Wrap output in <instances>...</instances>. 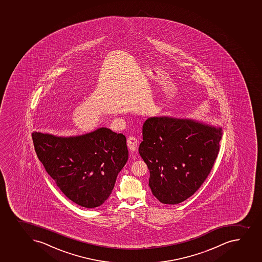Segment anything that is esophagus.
Here are the masks:
<instances>
[{"mask_svg":"<svg viewBox=\"0 0 262 262\" xmlns=\"http://www.w3.org/2000/svg\"><path fill=\"white\" fill-rule=\"evenodd\" d=\"M138 143V139L134 138V137H129L127 139V146L129 147V149L132 151L137 150Z\"/></svg>","mask_w":262,"mask_h":262,"instance_id":"1","label":"esophagus"}]
</instances>
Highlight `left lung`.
<instances>
[{
  "label": "left lung",
  "instance_id": "8db88e82",
  "mask_svg": "<svg viewBox=\"0 0 262 262\" xmlns=\"http://www.w3.org/2000/svg\"><path fill=\"white\" fill-rule=\"evenodd\" d=\"M222 129L190 119L148 118L139 154L150 172L148 185L164 204H179L207 179L220 152Z\"/></svg>",
  "mask_w": 262,
  "mask_h": 262
}]
</instances>
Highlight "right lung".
<instances>
[{
	"label": "right lung",
	"instance_id": "right-lung-1",
	"mask_svg": "<svg viewBox=\"0 0 262 262\" xmlns=\"http://www.w3.org/2000/svg\"><path fill=\"white\" fill-rule=\"evenodd\" d=\"M31 137L39 161L60 190L87 208L106 202L128 160L126 138L107 128L74 138L36 132Z\"/></svg>",
	"mask_w": 262,
	"mask_h": 262
}]
</instances>
